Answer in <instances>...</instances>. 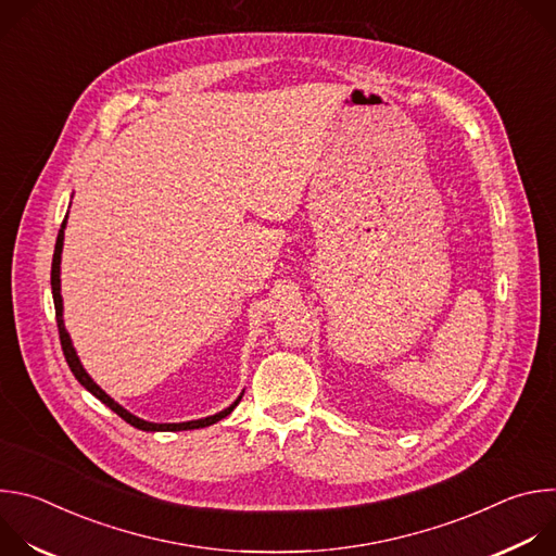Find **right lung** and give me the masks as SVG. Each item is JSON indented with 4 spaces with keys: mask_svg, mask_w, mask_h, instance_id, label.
Here are the masks:
<instances>
[{
    "mask_svg": "<svg viewBox=\"0 0 556 556\" xmlns=\"http://www.w3.org/2000/svg\"><path fill=\"white\" fill-rule=\"evenodd\" d=\"M63 228H65V219L59 228V235H56V244H54V255H52V273H50V286H52V299H54V312H56V326H59V339H61V348H63V356L74 374V378L81 382L92 395H97V399L108 405L114 414H118L125 422H129L131 427L140 429V431H189V429H202V427H211L215 422H219L222 418H226L237 405H240L242 395L237 399L230 407H226L224 412L215 414V416H208V418H200V420H189V422H172V425H157V422H147L134 414H129L127 409H123L114 399H110V395L90 378V374L84 369L81 361H78L74 348H72V341H70V334L63 326V299H61V251H63Z\"/></svg>",
    "mask_w": 556,
    "mask_h": 556,
    "instance_id": "add662e5",
    "label": "right lung"
}]
</instances>
